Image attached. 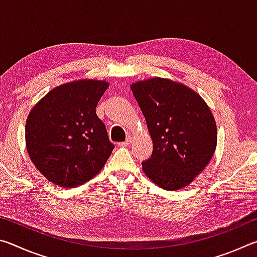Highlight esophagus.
I'll list each match as a JSON object with an SVG mask.
<instances>
[{"label": "esophagus", "mask_w": 257, "mask_h": 257, "mask_svg": "<svg viewBox=\"0 0 257 257\" xmlns=\"http://www.w3.org/2000/svg\"><path fill=\"white\" fill-rule=\"evenodd\" d=\"M130 144H132V137H128L127 139H125L124 142L119 143L120 146H128V145H130Z\"/></svg>", "instance_id": "obj_1"}]
</instances>
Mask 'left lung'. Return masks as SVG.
<instances>
[{
	"mask_svg": "<svg viewBox=\"0 0 257 257\" xmlns=\"http://www.w3.org/2000/svg\"><path fill=\"white\" fill-rule=\"evenodd\" d=\"M153 141L143 170L155 185L177 190L189 185L210 162L216 124L207 104L188 87L163 78L132 85Z\"/></svg>",
	"mask_w": 257,
	"mask_h": 257,
	"instance_id": "obj_1",
	"label": "left lung"
}]
</instances>
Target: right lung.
Returning <instances> with one entry per match:
<instances>
[{
  "instance_id": "add662e5",
  "label": "right lung",
  "mask_w": 257,
  "mask_h": 257,
  "mask_svg": "<svg viewBox=\"0 0 257 257\" xmlns=\"http://www.w3.org/2000/svg\"><path fill=\"white\" fill-rule=\"evenodd\" d=\"M106 81L79 80L52 89L30 111L28 154L46 179L60 187L82 185L102 170L114 145L96 105Z\"/></svg>"
}]
</instances>
